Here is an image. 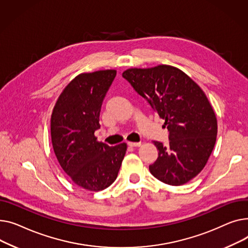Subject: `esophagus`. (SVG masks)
<instances>
[{
  "mask_svg": "<svg viewBox=\"0 0 248 248\" xmlns=\"http://www.w3.org/2000/svg\"><path fill=\"white\" fill-rule=\"evenodd\" d=\"M130 147H139L141 146V142H128L127 143Z\"/></svg>",
  "mask_w": 248,
  "mask_h": 248,
  "instance_id": "1",
  "label": "esophagus"
}]
</instances>
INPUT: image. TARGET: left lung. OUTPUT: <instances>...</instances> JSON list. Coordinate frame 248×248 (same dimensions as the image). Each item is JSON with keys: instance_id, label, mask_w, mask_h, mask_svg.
I'll list each match as a JSON object with an SVG mask.
<instances>
[{"instance_id": "left-lung-1", "label": "left lung", "mask_w": 248, "mask_h": 248, "mask_svg": "<svg viewBox=\"0 0 248 248\" xmlns=\"http://www.w3.org/2000/svg\"><path fill=\"white\" fill-rule=\"evenodd\" d=\"M122 76L147 100L169 131V144L154 141L158 158L152 175L179 186L193 179L206 165L214 148L217 119L200 86L170 65L130 68Z\"/></svg>"}]
</instances>
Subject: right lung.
<instances>
[{
    "label": "right lung",
    "instance_id": "right-lung-1",
    "mask_svg": "<svg viewBox=\"0 0 248 248\" xmlns=\"http://www.w3.org/2000/svg\"><path fill=\"white\" fill-rule=\"evenodd\" d=\"M116 70L81 73L58 97L51 116L55 155L72 182L89 191H100L117 178L127 144L108 146L99 142L102 102Z\"/></svg>",
    "mask_w": 248,
    "mask_h": 248
}]
</instances>
